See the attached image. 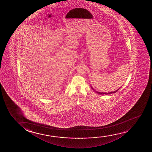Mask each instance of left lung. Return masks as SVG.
Wrapping results in <instances>:
<instances>
[{"label":"left lung","mask_w":152,"mask_h":152,"mask_svg":"<svg viewBox=\"0 0 152 152\" xmlns=\"http://www.w3.org/2000/svg\"><path fill=\"white\" fill-rule=\"evenodd\" d=\"M91 87L92 89L94 90V91H96V93L99 94H113V93H115V92H116L119 89H120V88H119V89H118V90H117L115 91L110 92H108V93H107V92H100L96 91L91 86Z\"/></svg>","instance_id":"8db88e82"}]
</instances>
